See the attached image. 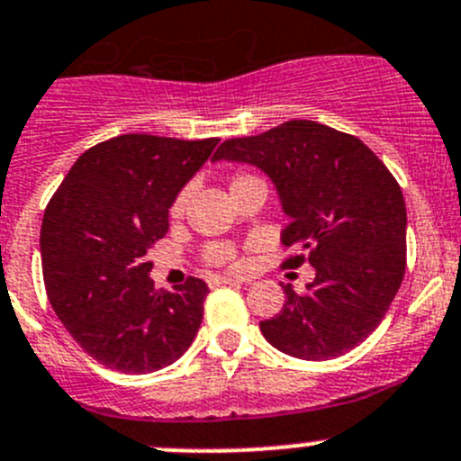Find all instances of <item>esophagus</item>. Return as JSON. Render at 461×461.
<instances>
[{"instance_id": "esophagus-1", "label": "esophagus", "mask_w": 461, "mask_h": 461, "mask_svg": "<svg viewBox=\"0 0 461 461\" xmlns=\"http://www.w3.org/2000/svg\"><path fill=\"white\" fill-rule=\"evenodd\" d=\"M240 284H243V281L234 279V276L216 275V276H212V279H209V285H240Z\"/></svg>"}]
</instances>
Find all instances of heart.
<instances>
[{
  "label": "heart",
  "instance_id": "1",
  "mask_svg": "<svg viewBox=\"0 0 461 461\" xmlns=\"http://www.w3.org/2000/svg\"><path fill=\"white\" fill-rule=\"evenodd\" d=\"M248 180H254V177L236 176L234 182H231V186L240 185V182H248ZM186 195L189 194H186V191H182V194L176 198V203H173V207H171L173 216H182V212H185V204H186ZM231 257H234V254H231V249L227 248V245L218 243V245H212V248H207V261L209 263H230Z\"/></svg>",
  "mask_w": 461,
  "mask_h": 461
}]
</instances>
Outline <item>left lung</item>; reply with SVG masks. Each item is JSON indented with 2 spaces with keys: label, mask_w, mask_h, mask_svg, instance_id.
I'll use <instances>...</instances> for the list:
<instances>
[{
  "label": "left lung",
  "mask_w": 461,
  "mask_h": 461,
  "mask_svg": "<svg viewBox=\"0 0 461 461\" xmlns=\"http://www.w3.org/2000/svg\"><path fill=\"white\" fill-rule=\"evenodd\" d=\"M213 162L249 164L266 173L290 218L281 243L315 267L306 293L281 284L285 303L261 321L275 349L329 360L358 347L385 317L405 275L408 213L401 186L358 140L306 119L257 137L230 140Z\"/></svg>",
  "instance_id": "left-lung-1"
}]
</instances>
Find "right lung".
I'll return each mask as SVG.
<instances>
[{"label":"right lung","instance_id":"add662e5","mask_svg":"<svg viewBox=\"0 0 461 461\" xmlns=\"http://www.w3.org/2000/svg\"><path fill=\"white\" fill-rule=\"evenodd\" d=\"M221 140L122 135L85 150L40 230L49 302L92 358L123 374L176 363L203 321L209 288L191 276L158 290L149 252L168 209Z\"/></svg>","mask_w":461,"mask_h":461}]
</instances>
